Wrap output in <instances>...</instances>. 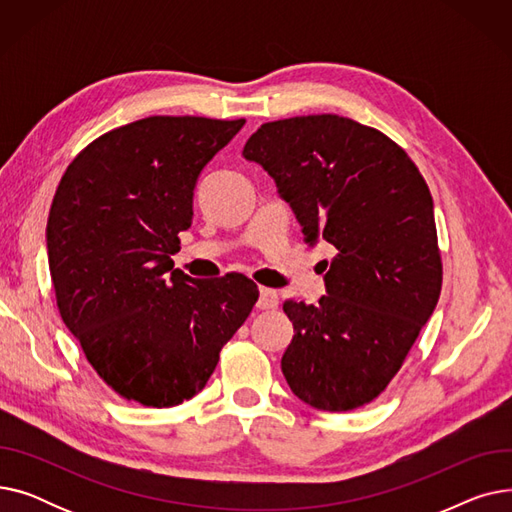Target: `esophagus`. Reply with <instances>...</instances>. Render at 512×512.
Wrapping results in <instances>:
<instances>
[{
    "instance_id": "esophagus-1",
    "label": "esophagus",
    "mask_w": 512,
    "mask_h": 512,
    "mask_svg": "<svg viewBox=\"0 0 512 512\" xmlns=\"http://www.w3.org/2000/svg\"><path fill=\"white\" fill-rule=\"evenodd\" d=\"M280 303V297L278 292L272 290V288H259V301H257V307L259 309H276Z\"/></svg>"
}]
</instances>
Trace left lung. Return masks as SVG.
Segmentation results:
<instances>
[{"instance_id": "1", "label": "left lung", "mask_w": 512, "mask_h": 512, "mask_svg": "<svg viewBox=\"0 0 512 512\" xmlns=\"http://www.w3.org/2000/svg\"><path fill=\"white\" fill-rule=\"evenodd\" d=\"M242 155L278 186L313 247L338 251L319 305L286 301L282 373L307 405L353 411L405 363L442 290L434 201L384 132L336 114L263 124Z\"/></svg>"}]
</instances>
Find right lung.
Returning a JSON list of instances; mask_svg holds the SVG:
<instances>
[{
  "label": "right lung",
  "mask_w": 512,
  "mask_h": 512,
  "mask_svg": "<svg viewBox=\"0 0 512 512\" xmlns=\"http://www.w3.org/2000/svg\"><path fill=\"white\" fill-rule=\"evenodd\" d=\"M245 120L151 116L105 132L68 166L47 220L58 309L99 378L145 407L199 394L259 299L242 274L174 270L201 170Z\"/></svg>",
  "instance_id": "add662e5"
}]
</instances>
